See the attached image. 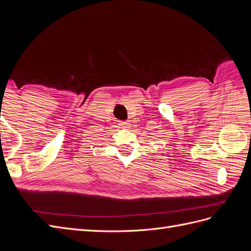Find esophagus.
<instances>
[{
  "instance_id": "34e87169",
  "label": "esophagus",
  "mask_w": 251,
  "mask_h": 251,
  "mask_svg": "<svg viewBox=\"0 0 251 251\" xmlns=\"http://www.w3.org/2000/svg\"><path fill=\"white\" fill-rule=\"evenodd\" d=\"M118 123L121 127H125V128L130 127V124H128V121H118Z\"/></svg>"
}]
</instances>
